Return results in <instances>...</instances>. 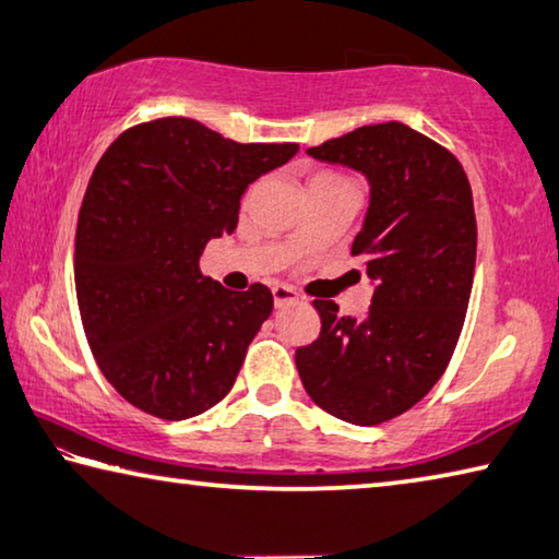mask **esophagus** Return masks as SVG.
I'll list each match as a JSON object with an SVG mask.
<instances>
[{"label":"esophagus","mask_w":559,"mask_h":559,"mask_svg":"<svg viewBox=\"0 0 559 559\" xmlns=\"http://www.w3.org/2000/svg\"><path fill=\"white\" fill-rule=\"evenodd\" d=\"M273 302H276V308L283 306H290V302H298V293L293 290L290 286H273Z\"/></svg>","instance_id":"obj_1"}]
</instances>
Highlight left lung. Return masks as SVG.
<instances>
[{
	"label": "left lung",
	"mask_w": 559,
	"mask_h": 559,
	"mask_svg": "<svg viewBox=\"0 0 559 559\" xmlns=\"http://www.w3.org/2000/svg\"><path fill=\"white\" fill-rule=\"evenodd\" d=\"M370 185L353 257L374 283L367 316L313 300L316 343L296 349L302 386L337 419L374 427L424 400L456 349L476 269L468 177L447 147L404 122L362 126L310 147Z\"/></svg>",
	"instance_id": "8db88e82"
}]
</instances>
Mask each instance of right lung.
<instances>
[{"mask_svg":"<svg viewBox=\"0 0 559 559\" xmlns=\"http://www.w3.org/2000/svg\"><path fill=\"white\" fill-rule=\"evenodd\" d=\"M296 153L159 118L100 157L75 229V296L100 372L132 406L182 421L229 394L273 296L263 283L226 290L200 257L236 229L246 187Z\"/></svg>","mask_w":559,"mask_h":559,"instance_id":"obj_1","label":"right lung"}]
</instances>
